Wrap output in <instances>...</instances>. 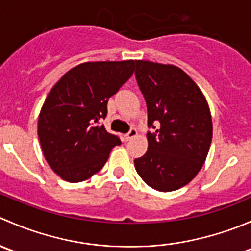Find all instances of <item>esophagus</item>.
Here are the masks:
<instances>
[{
	"label": "esophagus",
	"mask_w": 251,
	"mask_h": 251,
	"mask_svg": "<svg viewBox=\"0 0 251 251\" xmlns=\"http://www.w3.org/2000/svg\"><path fill=\"white\" fill-rule=\"evenodd\" d=\"M136 136H137V130H136L135 127H131L130 131L126 133L125 138H126V141H130V140H132L133 137H136Z\"/></svg>",
	"instance_id": "obj_1"
}]
</instances>
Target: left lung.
<instances>
[{
	"label": "left lung",
	"instance_id": "left-lung-1",
	"mask_svg": "<svg viewBox=\"0 0 251 251\" xmlns=\"http://www.w3.org/2000/svg\"><path fill=\"white\" fill-rule=\"evenodd\" d=\"M136 80L148 111V151L135 159L151 188L186 186L203 166L212 138L209 105L193 80L175 65L136 60Z\"/></svg>",
	"mask_w": 251,
	"mask_h": 251
}]
</instances>
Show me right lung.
Here are the masks:
<instances>
[{"label": "right lung", "mask_w": 251, "mask_h": 251, "mask_svg": "<svg viewBox=\"0 0 251 251\" xmlns=\"http://www.w3.org/2000/svg\"><path fill=\"white\" fill-rule=\"evenodd\" d=\"M135 60L82 63L50 90L39 116L48 165L68 182L90 178L107 163L119 136L102 125L108 100L133 74Z\"/></svg>", "instance_id": "obj_1"}]
</instances>
